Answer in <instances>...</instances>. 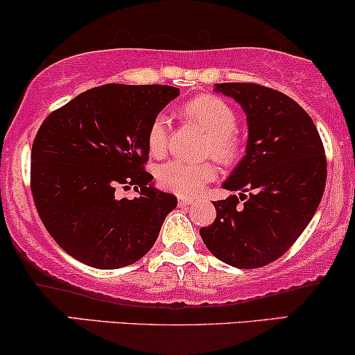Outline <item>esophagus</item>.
<instances>
[{"label": "esophagus", "mask_w": 355, "mask_h": 355, "mask_svg": "<svg viewBox=\"0 0 355 355\" xmlns=\"http://www.w3.org/2000/svg\"><path fill=\"white\" fill-rule=\"evenodd\" d=\"M179 205H181V207H184V205H191L192 202H194V200L192 199H189V198H179Z\"/></svg>", "instance_id": "esophagus-1"}]
</instances>
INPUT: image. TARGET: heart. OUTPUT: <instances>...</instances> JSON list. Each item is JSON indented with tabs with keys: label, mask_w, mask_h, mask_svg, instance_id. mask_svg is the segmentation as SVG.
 <instances>
[{
	"label": "heart",
	"mask_w": 355,
	"mask_h": 355,
	"mask_svg": "<svg viewBox=\"0 0 355 355\" xmlns=\"http://www.w3.org/2000/svg\"><path fill=\"white\" fill-rule=\"evenodd\" d=\"M181 115L209 135L205 153L212 155L218 163H234L240 156L242 138L237 130V112L224 98L216 95H200L182 105ZM168 118L156 115L146 133V146L150 155L155 157L163 156L168 150ZM216 166L212 163L171 159L156 169V181L166 191L182 198H191L202 191L204 186L216 178Z\"/></svg>",
	"instance_id": "heart-1"
}]
</instances>
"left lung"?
Segmentation results:
<instances>
[{"label":"left lung","mask_w":355,"mask_h":355,"mask_svg":"<svg viewBox=\"0 0 355 355\" xmlns=\"http://www.w3.org/2000/svg\"><path fill=\"white\" fill-rule=\"evenodd\" d=\"M216 90L247 113V155L224 182L243 192V204L237 196L214 200L216 220L199 234L224 263L260 268L290 250L316 212L327 176L324 144L311 116L282 92L252 82Z\"/></svg>","instance_id":"8db88e82"}]
</instances>
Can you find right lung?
<instances>
[{
	"instance_id": "right-lung-1",
	"label": "right lung",
	"mask_w": 355,
	"mask_h": 355,
	"mask_svg": "<svg viewBox=\"0 0 355 355\" xmlns=\"http://www.w3.org/2000/svg\"><path fill=\"white\" fill-rule=\"evenodd\" d=\"M179 95L169 85L95 87L42 121L31 151V192L57 245L100 270L131 265L150 252L176 196L153 187L146 133ZM118 185L139 198L116 200Z\"/></svg>"
}]
</instances>
